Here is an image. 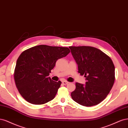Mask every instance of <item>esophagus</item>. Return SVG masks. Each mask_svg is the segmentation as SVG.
<instances>
[{
	"instance_id": "esophagus-1",
	"label": "esophagus",
	"mask_w": 128,
	"mask_h": 128,
	"mask_svg": "<svg viewBox=\"0 0 128 128\" xmlns=\"http://www.w3.org/2000/svg\"><path fill=\"white\" fill-rule=\"evenodd\" d=\"M62 83H63V84L66 85V84H68L69 82H68V81H62Z\"/></svg>"
}]
</instances>
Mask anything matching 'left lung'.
I'll list each match as a JSON object with an SVG mask.
<instances>
[{
	"mask_svg": "<svg viewBox=\"0 0 128 128\" xmlns=\"http://www.w3.org/2000/svg\"><path fill=\"white\" fill-rule=\"evenodd\" d=\"M78 66V72L86 78V84L76 82L71 93L74 101L82 106L100 104L108 95L115 81V67L110 57L90 46H70Z\"/></svg>",
	"mask_w": 128,
	"mask_h": 128,
	"instance_id": "obj_1",
	"label": "left lung"
}]
</instances>
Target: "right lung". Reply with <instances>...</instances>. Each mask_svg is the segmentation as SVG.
<instances>
[{
  "label": "right lung",
  "mask_w": 128,
  "mask_h": 128,
  "mask_svg": "<svg viewBox=\"0 0 128 128\" xmlns=\"http://www.w3.org/2000/svg\"><path fill=\"white\" fill-rule=\"evenodd\" d=\"M70 52L67 47L39 45L23 52L16 62L14 76L20 94L28 102L41 105L52 100L61 81L48 77L57 60Z\"/></svg>",
  "instance_id": "right-lung-1"
}]
</instances>
